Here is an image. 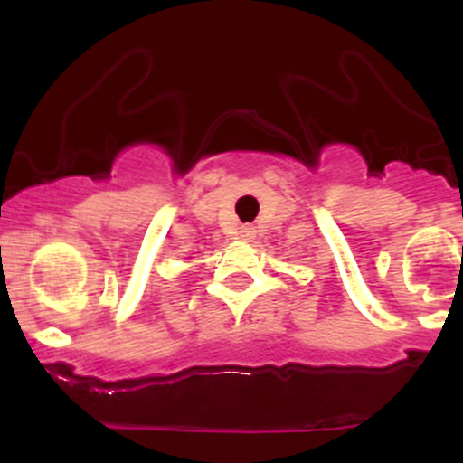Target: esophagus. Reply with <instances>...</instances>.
<instances>
[{"label": "esophagus", "instance_id": "34e87169", "mask_svg": "<svg viewBox=\"0 0 463 463\" xmlns=\"http://www.w3.org/2000/svg\"><path fill=\"white\" fill-rule=\"evenodd\" d=\"M240 235H241V240L250 241V240H253V237H255V228H253V226H241Z\"/></svg>", "mask_w": 463, "mask_h": 463}]
</instances>
